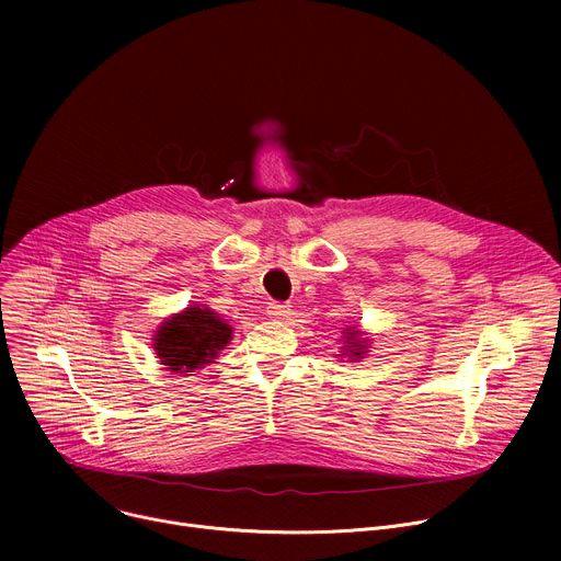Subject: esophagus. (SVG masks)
I'll use <instances>...</instances> for the list:
<instances>
[{
  "mask_svg": "<svg viewBox=\"0 0 561 561\" xmlns=\"http://www.w3.org/2000/svg\"><path fill=\"white\" fill-rule=\"evenodd\" d=\"M271 317H277V319H284L290 314V306L288 304H282V301H271L268 304V310H266Z\"/></svg>",
  "mask_w": 561,
  "mask_h": 561,
  "instance_id": "obj_1",
  "label": "esophagus"
}]
</instances>
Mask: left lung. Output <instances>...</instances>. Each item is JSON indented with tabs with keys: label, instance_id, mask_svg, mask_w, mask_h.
Returning a JSON list of instances; mask_svg holds the SVG:
<instances>
[{
	"label": "left lung",
	"instance_id": "obj_1",
	"mask_svg": "<svg viewBox=\"0 0 561 561\" xmlns=\"http://www.w3.org/2000/svg\"><path fill=\"white\" fill-rule=\"evenodd\" d=\"M346 346H344V355H348V357H364V353H366V348H368V344H366V340H362V337H357L359 335V331H355V329H346Z\"/></svg>",
	"mask_w": 561,
	"mask_h": 561
}]
</instances>
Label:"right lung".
<instances>
[{"mask_svg": "<svg viewBox=\"0 0 561 561\" xmlns=\"http://www.w3.org/2000/svg\"><path fill=\"white\" fill-rule=\"evenodd\" d=\"M232 340V329L224 319L206 308L191 306L157 329L152 348L171 373H195L213 359Z\"/></svg>", "mask_w": 561, "mask_h": 561, "instance_id": "add662e5", "label": "right lung"}]
</instances>
